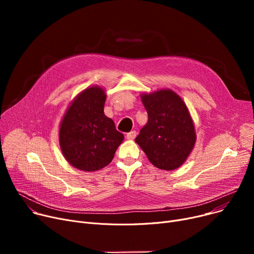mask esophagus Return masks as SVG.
<instances>
[{"label":"esophagus","instance_id":"obj_1","mask_svg":"<svg viewBox=\"0 0 254 254\" xmlns=\"http://www.w3.org/2000/svg\"><path fill=\"white\" fill-rule=\"evenodd\" d=\"M136 136H137V131H136V130H131V131L127 132L126 137H127V139H128V140H132V139L136 138Z\"/></svg>","mask_w":254,"mask_h":254}]
</instances>
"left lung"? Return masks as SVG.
Returning <instances> with one entry per match:
<instances>
[{"instance_id":"8db88e82","label":"left lung","mask_w":254,"mask_h":254,"mask_svg":"<svg viewBox=\"0 0 254 254\" xmlns=\"http://www.w3.org/2000/svg\"><path fill=\"white\" fill-rule=\"evenodd\" d=\"M141 98L148 122L135 141L154 167L166 171L179 168L196 138L188 107L170 89L144 93Z\"/></svg>"}]
</instances>
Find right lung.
I'll return each instance as SVG.
<instances>
[{"mask_svg": "<svg viewBox=\"0 0 254 254\" xmlns=\"http://www.w3.org/2000/svg\"><path fill=\"white\" fill-rule=\"evenodd\" d=\"M105 91L88 87L72 102L60 127V145L74 168L91 172L109 165L124 141L113 120L104 114Z\"/></svg>", "mask_w": 254, "mask_h": 254, "instance_id": "1", "label": "right lung"}]
</instances>
